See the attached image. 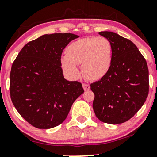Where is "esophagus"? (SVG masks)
<instances>
[{
	"label": "esophagus",
	"mask_w": 157,
	"mask_h": 157,
	"mask_svg": "<svg viewBox=\"0 0 157 157\" xmlns=\"http://www.w3.org/2000/svg\"><path fill=\"white\" fill-rule=\"evenodd\" d=\"M82 87H83V89L85 91H89L90 89V86L89 84H86V83H83L82 84Z\"/></svg>",
	"instance_id": "1"
}]
</instances>
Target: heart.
Listing matches in <instances>:
<instances>
[{"instance_id": "1", "label": "heart", "mask_w": 157, "mask_h": 157, "mask_svg": "<svg viewBox=\"0 0 157 157\" xmlns=\"http://www.w3.org/2000/svg\"><path fill=\"white\" fill-rule=\"evenodd\" d=\"M66 56L60 59L64 73L71 79H77L81 65L82 74L90 80H99L107 75L111 67L113 47L104 37H89L71 43L66 48Z\"/></svg>"}]
</instances>
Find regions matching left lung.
<instances>
[{
  "label": "left lung",
  "mask_w": 157,
  "mask_h": 157,
  "mask_svg": "<svg viewBox=\"0 0 157 157\" xmlns=\"http://www.w3.org/2000/svg\"><path fill=\"white\" fill-rule=\"evenodd\" d=\"M111 41V67L105 77L91 84L93 109L100 121L120 124L141 109L149 91L146 60L130 40L112 32H99Z\"/></svg>",
  "instance_id": "obj_1"
}]
</instances>
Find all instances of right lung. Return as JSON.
Here are the masks:
<instances>
[{
  "label": "right lung",
  "mask_w": 157,
  "mask_h": 157,
  "mask_svg": "<svg viewBox=\"0 0 157 157\" xmlns=\"http://www.w3.org/2000/svg\"><path fill=\"white\" fill-rule=\"evenodd\" d=\"M77 37L71 33L40 36L25 45L12 64V102L34 127L49 129L60 125L84 92L80 82L64 78L60 65L63 50Z\"/></svg>",
  "instance_id": "obj_1"
}]
</instances>
